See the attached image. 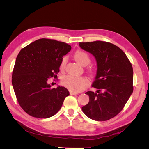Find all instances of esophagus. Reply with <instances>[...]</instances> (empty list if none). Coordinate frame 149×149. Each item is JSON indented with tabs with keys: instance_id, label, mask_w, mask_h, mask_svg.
<instances>
[{
	"instance_id": "1",
	"label": "esophagus",
	"mask_w": 149,
	"mask_h": 149,
	"mask_svg": "<svg viewBox=\"0 0 149 149\" xmlns=\"http://www.w3.org/2000/svg\"><path fill=\"white\" fill-rule=\"evenodd\" d=\"M70 94H71V95H74V94H78V93H77V92H74V91H70Z\"/></svg>"
}]
</instances>
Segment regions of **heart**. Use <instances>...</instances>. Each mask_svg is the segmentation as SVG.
<instances>
[{
  "instance_id": "obj_1",
  "label": "heart",
  "mask_w": 149,
  "mask_h": 149,
  "mask_svg": "<svg viewBox=\"0 0 149 149\" xmlns=\"http://www.w3.org/2000/svg\"><path fill=\"white\" fill-rule=\"evenodd\" d=\"M74 59L81 65L85 66L90 61V57L88 54L82 50L76 51L74 54ZM66 63V58L63 57L60 63V69L64 70ZM62 84L65 87L73 91H81L87 87L88 79L84 76L75 75H66L61 79Z\"/></svg>"
}]
</instances>
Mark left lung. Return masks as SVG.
I'll return each instance as SVG.
<instances>
[{"mask_svg": "<svg viewBox=\"0 0 149 149\" xmlns=\"http://www.w3.org/2000/svg\"><path fill=\"white\" fill-rule=\"evenodd\" d=\"M79 47L95 57L97 70L92 86L96 93L88 91V104L82 111L89 118L104 121L123 110L133 92V68L125 53L115 45L103 41L81 42Z\"/></svg>", "mask_w": 149, "mask_h": 149, "instance_id": "obj_1", "label": "left lung"}]
</instances>
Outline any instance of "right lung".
I'll return each mask as SVG.
<instances>
[{
  "label": "right lung",
  "mask_w": 149,
  "mask_h": 149,
  "mask_svg": "<svg viewBox=\"0 0 149 149\" xmlns=\"http://www.w3.org/2000/svg\"><path fill=\"white\" fill-rule=\"evenodd\" d=\"M71 49L66 43L41 38L18 54L12 83L17 101L26 114L37 118H48L61 109L69 92L62 86L52 89L47 81L57 77L61 60Z\"/></svg>",
  "instance_id": "1"
}]
</instances>
